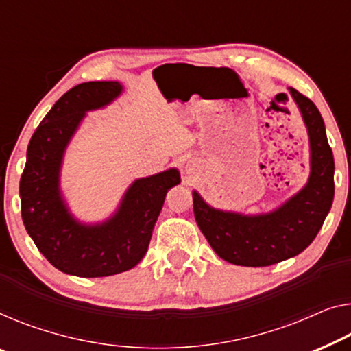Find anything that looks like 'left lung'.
<instances>
[{
  "label": "left lung",
  "mask_w": 351,
  "mask_h": 351,
  "mask_svg": "<svg viewBox=\"0 0 351 351\" xmlns=\"http://www.w3.org/2000/svg\"><path fill=\"white\" fill-rule=\"evenodd\" d=\"M311 138L307 186L271 214L245 217L217 211L193 192L197 226L219 257L239 266H269L301 254L320 232L334 198V158L325 123L309 97L290 88Z\"/></svg>",
  "instance_id": "obj_1"
}]
</instances>
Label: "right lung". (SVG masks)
Segmentation results:
<instances>
[{"label": "right lung", "instance_id": "add662e5", "mask_svg": "<svg viewBox=\"0 0 351 351\" xmlns=\"http://www.w3.org/2000/svg\"><path fill=\"white\" fill-rule=\"evenodd\" d=\"M119 93L118 82L74 86L45 114L26 151L20 178L25 228L39 252L66 274L104 277L134 268L148 250L167 192L181 181L176 170L137 180L117 216L102 226H80L66 211L58 191L62 151L86 110L106 106Z\"/></svg>", "mask_w": 351, "mask_h": 351}]
</instances>
